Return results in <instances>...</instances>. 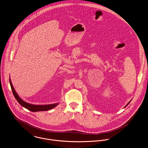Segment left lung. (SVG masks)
Wrapping results in <instances>:
<instances>
[{"mask_svg": "<svg viewBox=\"0 0 148 148\" xmlns=\"http://www.w3.org/2000/svg\"><path fill=\"white\" fill-rule=\"evenodd\" d=\"M132 101V100H130V101H129V102H128V103H127V105H126V106H125V107H124V108H125V107H126V106H127V105H129V103H130V101Z\"/></svg>", "mask_w": 148, "mask_h": 148, "instance_id": "8db88e82", "label": "left lung"}]
</instances>
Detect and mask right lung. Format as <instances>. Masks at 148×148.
<instances>
[{
	"instance_id": "obj_1",
	"label": "right lung",
	"mask_w": 148,
	"mask_h": 148,
	"mask_svg": "<svg viewBox=\"0 0 148 148\" xmlns=\"http://www.w3.org/2000/svg\"><path fill=\"white\" fill-rule=\"evenodd\" d=\"M10 86L12 89L13 94L15 98V99L17 100L18 103L23 107L25 108L26 109H28L31 112H40V111H47L49 110L50 109H52L54 108L56 106H57L58 105V103H54V104H49V105H32L31 103H29L23 100H22L18 95L17 92L15 91V89L13 87V85L12 84V82L11 81V79H10Z\"/></svg>"
}]
</instances>
